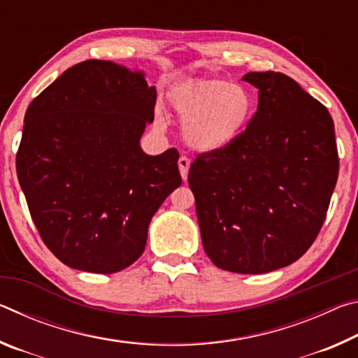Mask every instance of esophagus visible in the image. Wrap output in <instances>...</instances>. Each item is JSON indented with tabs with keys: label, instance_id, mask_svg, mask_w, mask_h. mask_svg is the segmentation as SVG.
I'll return each instance as SVG.
<instances>
[{
	"label": "esophagus",
	"instance_id": "34e87169",
	"mask_svg": "<svg viewBox=\"0 0 358 358\" xmlns=\"http://www.w3.org/2000/svg\"><path fill=\"white\" fill-rule=\"evenodd\" d=\"M189 166H191V159L186 156H180L178 159V169H180V173H181V178L185 181L187 180V171H189Z\"/></svg>",
	"mask_w": 358,
	"mask_h": 358
}]
</instances>
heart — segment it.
Returning a JSON list of instances; mask_svg holds the SVG:
<instances>
[{
  "instance_id": "b5f03b06",
  "label": "heart",
  "mask_w": 358,
  "mask_h": 358,
  "mask_svg": "<svg viewBox=\"0 0 358 358\" xmlns=\"http://www.w3.org/2000/svg\"><path fill=\"white\" fill-rule=\"evenodd\" d=\"M171 104L183 121L186 142L194 150L216 153L243 134L254 112L252 93L245 85L197 78L175 87Z\"/></svg>"
}]
</instances>
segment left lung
<instances>
[{"instance_id": "left-lung-1", "label": "left lung", "mask_w": 358, "mask_h": 358, "mask_svg": "<svg viewBox=\"0 0 358 358\" xmlns=\"http://www.w3.org/2000/svg\"><path fill=\"white\" fill-rule=\"evenodd\" d=\"M259 90L246 129L202 153L187 181L207 256L222 270L268 273L308 251L329 210L339 159L327 107L281 72H250Z\"/></svg>"}]
</instances>
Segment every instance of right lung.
<instances>
[{"instance_id":"right-lung-1","label":"right lung","mask_w":358,"mask_h":358,"mask_svg":"<svg viewBox=\"0 0 358 358\" xmlns=\"http://www.w3.org/2000/svg\"><path fill=\"white\" fill-rule=\"evenodd\" d=\"M155 104L142 72L88 59L28 106L17 177L42 241L71 268L108 275L134 264L151 217L181 185L177 150L141 148Z\"/></svg>"}]
</instances>
